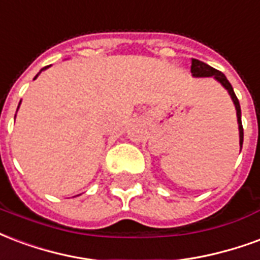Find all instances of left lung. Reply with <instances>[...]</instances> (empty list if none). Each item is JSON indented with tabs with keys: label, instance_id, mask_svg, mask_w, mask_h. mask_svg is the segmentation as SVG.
I'll return each instance as SVG.
<instances>
[{
	"label": "left lung",
	"instance_id": "8db88e82",
	"mask_svg": "<svg viewBox=\"0 0 260 260\" xmlns=\"http://www.w3.org/2000/svg\"><path fill=\"white\" fill-rule=\"evenodd\" d=\"M191 73L194 77H213L216 81H219L221 86L224 87L229 92V95L233 100V104L236 107L237 111V122H238V133H240V151L242 148V141H244V130H242V123H241V107H240V102L238 98L236 96V92L231 87L230 81L227 80V77L219 70L213 69L212 66L206 65L202 60L192 59L191 60Z\"/></svg>",
	"mask_w": 260,
	"mask_h": 260
}]
</instances>
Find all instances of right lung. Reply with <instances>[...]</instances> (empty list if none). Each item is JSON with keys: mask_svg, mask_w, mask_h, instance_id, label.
<instances>
[{"mask_svg": "<svg viewBox=\"0 0 260 260\" xmlns=\"http://www.w3.org/2000/svg\"><path fill=\"white\" fill-rule=\"evenodd\" d=\"M48 68H50V66H45V68H43V69L40 70V73H41V72H43V70L48 69ZM40 73H39V75H40ZM39 75H37V76H39ZM37 76H36V77H37ZM19 105H20V102H19ZM18 109H19V107H18ZM18 109H16V112H18Z\"/></svg>", "mask_w": 260, "mask_h": 260, "instance_id": "1", "label": "right lung"}]
</instances>
